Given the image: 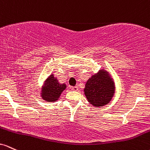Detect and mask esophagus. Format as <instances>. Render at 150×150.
Instances as JSON below:
<instances>
[{
	"instance_id": "1",
	"label": "esophagus",
	"mask_w": 150,
	"mask_h": 150,
	"mask_svg": "<svg viewBox=\"0 0 150 150\" xmlns=\"http://www.w3.org/2000/svg\"><path fill=\"white\" fill-rule=\"evenodd\" d=\"M71 90L75 91H76L79 90L78 86H72V87H71Z\"/></svg>"
}]
</instances>
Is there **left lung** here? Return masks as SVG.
Wrapping results in <instances>:
<instances>
[{"label":"left lung","instance_id":"left-lung-1","mask_svg":"<svg viewBox=\"0 0 150 150\" xmlns=\"http://www.w3.org/2000/svg\"><path fill=\"white\" fill-rule=\"evenodd\" d=\"M115 88V83L108 72L100 69L88 79L83 91L88 101L93 106L100 107L111 100Z\"/></svg>","mask_w":150,"mask_h":150}]
</instances>
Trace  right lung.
Returning a JSON list of instances; mask_svg holds the SVG:
<instances>
[{"label": "right lung", "mask_w": 150, "mask_h": 150, "mask_svg": "<svg viewBox=\"0 0 150 150\" xmlns=\"http://www.w3.org/2000/svg\"><path fill=\"white\" fill-rule=\"evenodd\" d=\"M67 88L65 83H59L56 77L51 74L44 82L42 87L41 96L47 102L57 101L63 91Z\"/></svg>", "instance_id": "obj_1"}]
</instances>
